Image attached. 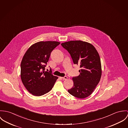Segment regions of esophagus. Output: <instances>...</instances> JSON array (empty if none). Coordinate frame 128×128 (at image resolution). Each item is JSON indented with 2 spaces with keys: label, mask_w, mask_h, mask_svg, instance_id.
<instances>
[{
  "label": "esophagus",
  "mask_w": 128,
  "mask_h": 128,
  "mask_svg": "<svg viewBox=\"0 0 128 128\" xmlns=\"http://www.w3.org/2000/svg\"><path fill=\"white\" fill-rule=\"evenodd\" d=\"M67 78H68V77H67V76H65L62 78L63 80H66L67 79Z\"/></svg>",
  "instance_id": "34e87169"
}]
</instances>
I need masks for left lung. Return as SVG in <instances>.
Returning <instances> with one entry per match:
<instances>
[{"instance_id": "left-lung-1", "label": "left lung", "mask_w": 128, "mask_h": 128, "mask_svg": "<svg viewBox=\"0 0 128 128\" xmlns=\"http://www.w3.org/2000/svg\"><path fill=\"white\" fill-rule=\"evenodd\" d=\"M61 46L70 54L74 64L79 65L80 75L72 78L74 86L68 90L75 97L84 99L90 96L99 82L102 67L99 54L90 43L71 41Z\"/></svg>"}]
</instances>
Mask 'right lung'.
<instances>
[{"instance_id": "right-lung-1", "label": "right lung", "mask_w": 128, "mask_h": 128, "mask_svg": "<svg viewBox=\"0 0 128 128\" xmlns=\"http://www.w3.org/2000/svg\"><path fill=\"white\" fill-rule=\"evenodd\" d=\"M60 44L41 41L32 45L26 52L20 64L22 81L29 93L36 96L52 90L58 77L52 71H44L52 52Z\"/></svg>"}]
</instances>
